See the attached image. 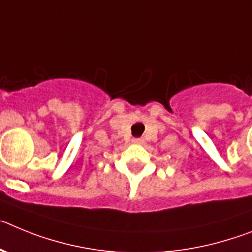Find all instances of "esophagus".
Listing matches in <instances>:
<instances>
[{"instance_id": "34e87169", "label": "esophagus", "mask_w": 252, "mask_h": 252, "mask_svg": "<svg viewBox=\"0 0 252 252\" xmlns=\"http://www.w3.org/2000/svg\"><path fill=\"white\" fill-rule=\"evenodd\" d=\"M133 142H134V143H142V142H143V139H142V138H134V139H133Z\"/></svg>"}]
</instances>
